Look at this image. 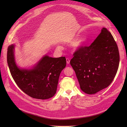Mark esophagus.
<instances>
[{
  "mask_svg": "<svg viewBox=\"0 0 127 127\" xmlns=\"http://www.w3.org/2000/svg\"><path fill=\"white\" fill-rule=\"evenodd\" d=\"M66 63H67V64H69L70 63V60L68 58H66Z\"/></svg>",
  "mask_w": 127,
  "mask_h": 127,
  "instance_id": "esophagus-1",
  "label": "esophagus"
}]
</instances>
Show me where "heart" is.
<instances>
[{"instance_id":"1","label":"heart","mask_w":127,"mask_h":127,"mask_svg":"<svg viewBox=\"0 0 127 127\" xmlns=\"http://www.w3.org/2000/svg\"><path fill=\"white\" fill-rule=\"evenodd\" d=\"M86 41H87V37L85 35H83L79 37L72 44V48L76 50L81 48L84 45Z\"/></svg>"}]
</instances>
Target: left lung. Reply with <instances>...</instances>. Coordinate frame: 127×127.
Listing matches in <instances>:
<instances>
[{
    "label": "left lung",
    "mask_w": 127,
    "mask_h": 127,
    "mask_svg": "<svg viewBox=\"0 0 127 127\" xmlns=\"http://www.w3.org/2000/svg\"><path fill=\"white\" fill-rule=\"evenodd\" d=\"M70 63L86 94H96L107 88L115 78L119 64L118 47L110 32L103 28L90 46L76 51Z\"/></svg>",
    "instance_id": "obj_1"
}]
</instances>
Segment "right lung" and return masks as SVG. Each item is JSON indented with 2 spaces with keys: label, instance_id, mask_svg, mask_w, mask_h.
Here are the masks:
<instances>
[{
  "label": "right lung",
  "instance_id": "obj_1",
  "mask_svg": "<svg viewBox=\"0 0 127 127\" xmlns=\"http://www.w3.org/2000/svg\"><path fill=\"white\" fill-rule=\"evenodd\" d=\"M15 45L8 47L7 62L14 81L25 93L38 99H47L56 93L59 78L65 67V57L52 58L44 56L31 68H21L16 63Z\"/></svg>",
  "mask_w": 127,
  "mask_h": 127
}]
</instances>
